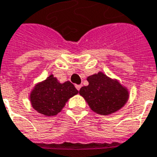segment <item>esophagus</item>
<instances>
[{
  "instance_id": "34e87169",
  "label": "esophagus",
  "mask_w": 157,
  "mask_h": 157,
  "mask_svg": "<svg viewBox=\"0 0 157 157\" xmlns=\"http://www.w3.org/2000/svg\"><path fill=\"white\" fill-rule=\"evenodd\" d=\"M81 87H82V86H81V85H75V88L78 90V91L81 89Z\"/></svg>"
}]
</instances>
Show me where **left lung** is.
I'll return each mask as SVG.
<instances>
[{
  "mask_svg": "<svg viewBox=\"0 0 157 157\" xmlns=\"http://www.w3.org/2000/svg\"><path fill=\"white\" fill-rule=\"evenodd\" d=\"M88 85L79 91L90 109L99 115L108 116L121 109L128 102L129 91L117 79L99 71L89 75Z\"/></svg>",
  "mask_w": 157,
  "mask_h": 157,
  "instance_id": "obj_1",
  "label": "left lung"
}]
</instances>
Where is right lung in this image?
Here are the masks:
<instances>
[{"label": "right lung", "instance_id": "add662e5", "mask_svg": "<svg viewBox=\"0 0 157 157\" xmlns=\"http://www.w3.org/2000/svg\"><path fill=\"white\" fill-rule=\"evenodd\" d=\"M78 94L71 82L60 83L52 74L36 83L29 94L31 106L45 117H54L65 106L68 100Z\"/></svg>", "mask_w": 157, "mask_h": 157}]
</instances>
